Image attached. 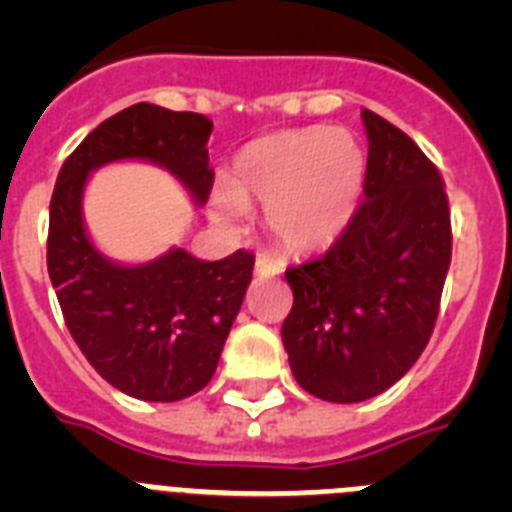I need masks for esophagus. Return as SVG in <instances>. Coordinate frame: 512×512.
<instances>
[{
  "label": "esophagus",
  "instance_id": "1",
  "mask_svg": "<svg viewBox=\"0 0 512 512\" xmlns=\"http://www.w3.org/2000/svg\"><path fill=\"white\" fill-rule=\"evenodd\" d=\"M277 274H282V266L277 261L269 259V256L256 259V277H277Z\"/></svg>",
  "mask_w": 512,
  "mask_h": 512
}]
</instances>
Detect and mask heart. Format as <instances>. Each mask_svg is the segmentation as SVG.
I'll return each mask as SVG.
<instances>
[{"instance_id": "1", "label": "heart", "mask_w": 512, "mask_h": 512, "mask_svg": "<svg viewBox=\"0 0 512 512\" xmlns=\"http://www.w3.org/2000/svg\"><path fill=\"white\" fill-rule=\"evenodd\" d=\"M366 156L346 130H282L251 140L212 197L217 220L233 225L243 207L264 205V225L287 253H318L346 233L364 189Z\"/></svg>"}]
</instances>
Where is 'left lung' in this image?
<instances>
[{
  "label": "left lung",
  "instance_id": "1",
  "mask_svg": "<svg viewBox=\"0 0 512 512\" xmlns=\"http://www.w3.org/2000/svg\"><path fill=\"white\" fill-rule=\"evenodd\" d=\"M364 202L320 259L284 271L282 341L297 384L328 402H364L408 374L438 318L451 264L443 179L415 140L361 110Z\"/></svg>",
  "mask_w": 512,
  "mask_h": 512
}]
</instances>
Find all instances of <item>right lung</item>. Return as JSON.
<instances>
[{"instance_id": "right-lung-1", "label": "right lung", "mask_w": 512, "mask_h": 512, "mask_svg": "<svg viewBox=\"0 0 512 512\" xmlns=\"http://www.w3.org/2000/svg\"><path fill=\"white\" fill-rule=\"evenodd\" d=\"M210 133L205 115L138 102L97 125L58 171L48 274L63 320L99 377L135 400L176 402L210 382L251 284L253 253L200 261L171 248L148 264H117L89 241L84 187L99 166L133 158L171 171L205 205L215 179Z\"/></svg>"}]
</instances>
